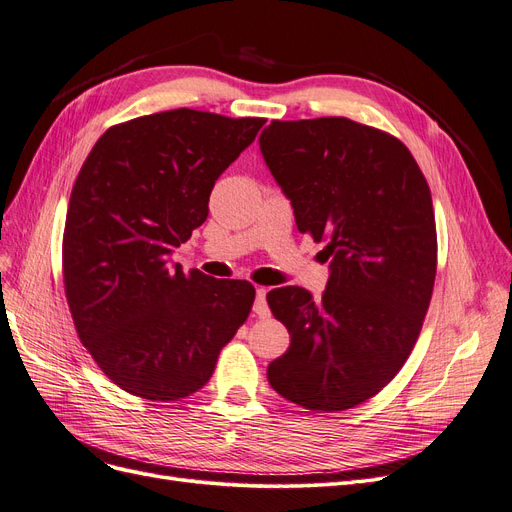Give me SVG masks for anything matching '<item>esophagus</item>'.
I'll list each match as a JSON object with an SVG mask.
<instances>
[{
  "label": "esophagus",
  "instance_id": "obj_1",
  "mask_svg": "<svg viewBox=\"0 0 512 512\" xmlns=\"http://www.w3.org/2000/svg\"><path fill=\"white\" fill-rule=\"evenodd\" d=\"M254 313H256L260 319H264V317H269V315H271V311H269V304H267V290H264V288H258V290H256Z\"/></svg>",
  "mask_w": 512,
  "mask_h": 512
}]
</instances>
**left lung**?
Returning <instances> with one entry per match:
<instances>
[{"label":"left lung","instance_id":"1","mask_svg":"<svg viewBox=\"0 0 512 512\" xmlns=\"http://www.w3.org/2000/svg\"><path fill=\"white\" fill-rule=\"evenodd\" d=\"M260 151L298 231L332 260L319 300L298 285L267 294L290 332L269 382L311 412L351 410L399 374L420 336L437 275L431 189L399 138L349 117L273 119Z\"/></svg>","mask_w":512,"mask_h":512}]
</instances>
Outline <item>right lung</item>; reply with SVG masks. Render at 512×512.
Wrapping results in <instances>:
<instances>
[{
	"instance_id": "right-lung-1",
	"label": "right lung",
	"mask_w": 512,
	"mask_h": 512,
	"mask_svg": "<svg viewBox=\"0 0 512 512\" xmlns=\"http://www.w3.org/2000/svg\"><path fill=\"white\" fill-rule=\"evenodd\" d=\"M262 117L174 109L111 126L81 166L63 235L77 336L105 376L149 401H178L212 378L248 319L250 281L182 271L168 256L208 218L218 176Z\"/></svg>"
}]
</instances>
